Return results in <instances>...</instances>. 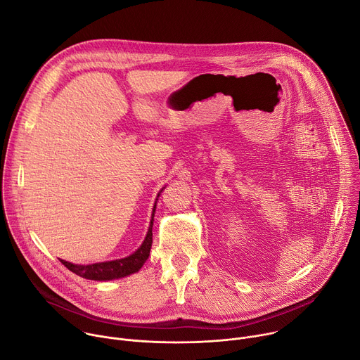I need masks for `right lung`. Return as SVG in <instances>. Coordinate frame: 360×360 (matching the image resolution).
<instances>
[{"mask_svg":"<svg viewBox=\"0 0 360 360\" xmlns=\"http://www.w3.org/2000/svg\"><path fill=\"white\" fill-rule=\"evenodd\" d=\"M158 196H160V193H158ZM153 212H155V210H153ZM152 221H150V225H149V229H148L143 243L135 253L129 255L128 258L111 261V262L92 264V265H74V264L65 262L63 259H60V261L65 268H68L75 275L85 278V279H91V281H111V279H118V278H124L131 274H135L142 268V265L146 262L148 256H149V250L152 246Z\"/></svg>","mask_w":360,"mask_h":360,"instance_id":"obj_1","label":"right lung"}]
</instances>
